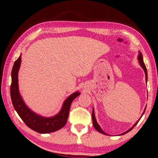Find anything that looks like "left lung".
<instances>
[{"label":"left lung","mask_w":158,"mask_h":158,"mask_svg":"<svg viewBox=\"0 0 158 158\" xmlns=\"http://www.w3.org/2000/svg\"><path fill=\"white\" fill-rule=\"evenodd\" d=\"M137 59H138V60H139V64H140V65H141V68H143V71H144V73H145V75H146V82L147 83V80H148V74H147V69H146V65H145V64H144V63H143V56H142V53H141L140 52H139V55H138V57H137ZM146 106L145 107V109H144V111H143V114H142V115H141V118L142 117V116L143 115V114H144V112H145V110H146ZM141 118L139 119L138 120V121L135 123V124H134V125L132 127H130L129 130H127V131H125V132H123V133H122L121 135H125V134H126V133H127L128 132H130V131H131L132 130L134 127H135V126L136 125H137V123H138V122L139 121V120L141 119ZM92 119H93V126H94V127L96 129V130L98 131V132H100V133H102V134H104V135H107V134H106V132H104V131L102 130V128L100 127V125H99L98 123V122H97V121H96V118H95V111H94V108L93 109V113H92Z\"/></svg>","instance_id":"1"}]
</instances>
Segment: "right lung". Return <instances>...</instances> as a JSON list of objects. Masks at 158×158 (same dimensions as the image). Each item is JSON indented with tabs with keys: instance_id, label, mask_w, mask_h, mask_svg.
<instances>
[{
	"instance_id": "right-lung-1",
	"label": "right lung",
	"mask_w": 158,
	"mask_h": 158,
	"mask_svg": "<svg viewBox=\"0 0 158 158\" xmlns=\"http://www.w3.org/2000/svg\"><path fill=\"white\" fill-rule=\"evenodd\" d=\"M21 62V56L15 61L12 70V84L10 95L12 105L19 116L31 130L41 134L56 132L65 126L68 121L69 109L73 101L81 93L76 91L64 101L62 107L58 113L53 116L44 117L31 110L26 105L19 90L18 73Z\"/></svg>"
}]
</instances>
